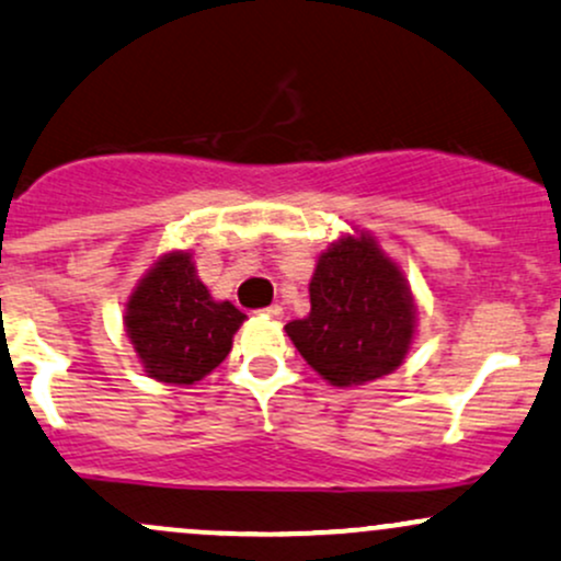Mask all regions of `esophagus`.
Segmentation results:
<instances>
[{"instance_id":"34e87169","label":"esophagus","mask_w":561,"mask_h":561,"mask_svg":"<svg viewBox=\"0 0 561 561\" xmlns=\"http://www.w3.org/2000/svg\"><path fill=\"white\" fill-rule=\"evenodd\" d=\"M263 313H266V317H271V319H282V313H285V311H282V306H268V309H263Z\"/></svg>"}]
</instances>
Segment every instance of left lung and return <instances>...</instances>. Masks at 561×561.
Listing matches in <instances>:
<instances>
[{"mask_svg": "<svg viewBox=\"0 0 561 561\" xmlns=\"http://www.w3.org/2000/svg\"><path fill=\"white\" fill-rule=\"evenodd\" d=\"M309 317L285 324L313 373L337 389L397 370L412 346L417 306L397 261L367 231L343 233L319 255Z\"/></svg>", "mask_w": 561, "mask_h": 561, "instance_id": "8db88e82", "label": "left lung"}]
</instances>
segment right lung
<instances>
[{"label": "right lung", "mask_w": 561, "mask_h": 561, "mask_svg": "<svg viewBox=\"0 0 561 561\" xmlns=\"http://www.w3.org/2000/svg\"><path fill=\"white\" fill-rule=\"evenodd\" d=\"M244 319L231 300L213 298L186 250L159 255L125 304V332L140 367L172 386L210 375L229 356Z\"/></svg>", "instance_id": "right-lung-1"}]
</instances>
